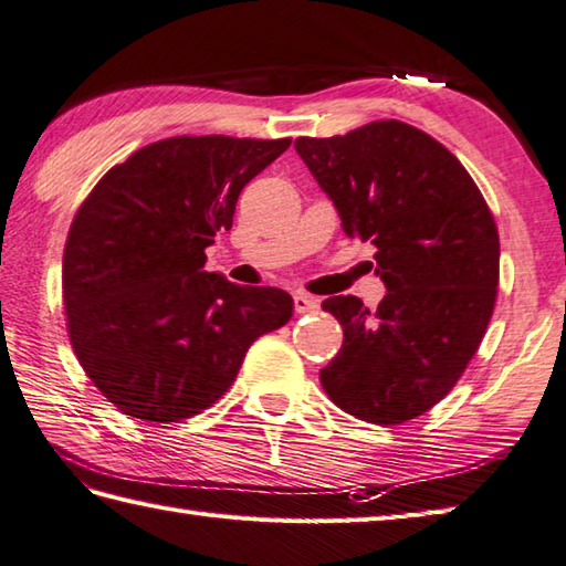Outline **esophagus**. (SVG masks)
<instances>
[{
	"mask_svg": "<svg viewBox=\"0 0 566 566\" xmlns=\"http://www.w3.org/2000/svg\"><path fill=\"white\" fill-rule=\"evenodd\" d=\"M294 308H296V314H312L318 308V298L308 296V294H294Z\"/></svg>",
	"mask_w": 566,
	"mask_h": 566,
	"instance_id": "esophagus-1",
	"label": "esophagus"
}]
</instances>
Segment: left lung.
<instances>
[{
	"mask_svg": "<svg viewBox=\"0 0 566 566\" xmlns=\"http://www.w3.org/2000/svg\"><path fill=\"white\" fill-rule=\"evenodd\" d=\"M294 147L346 235L373 242L387 286L375 312L350 294L321 304L343 326L321 385L363 422L405 424L444 400L489 328L501 264L493 213L444 144L400 119Z\"/></svg>",
	"mask_w": 566,
	"mask_h": 566,
	"instance_id": "8db88e82",
	"label": "left lung"
}]
</instances>
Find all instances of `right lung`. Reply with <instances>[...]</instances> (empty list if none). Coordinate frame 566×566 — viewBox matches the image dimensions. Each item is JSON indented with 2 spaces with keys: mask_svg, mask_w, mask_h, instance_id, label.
I'll return each mask as SVG.
<instances>
[{
  "mask_svg": "<svg viewBox=\"0 0 566 566\" xmlns=\"http://www.w3.org/2000/svg\"><path fill=\"white\" fill-rule=\"evenodd\" d=\"M292 139L169 137L109 169L63 252L69 338L87 378L142 422L201 415L235 382L248 348L292 318L274 286L206 272V248Z\"/></svg>",
  "mask_w": 566,
  "mask_h": 566,
  "instance_id": "right-lung-1",
  "label": "right lung"
}]
</instances>
